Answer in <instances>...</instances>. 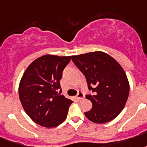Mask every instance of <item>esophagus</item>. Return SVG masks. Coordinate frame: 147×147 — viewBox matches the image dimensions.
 Returning <instances> with one entry per match:
<instances>
[{
    "instance_id": "1",
    "label": "esophagus",
    "mask_w": 147,
    "mask_h": 147,
    "mask_svg": "<svg viewBox=\"0 0 147 147\" xmlns=\"http://www.w3.org/2000/svg\"><path fill=\"white\" fill-rule=\"evenodd\" d=\"M76 99H77V100H82V99H84V94L82 92V91H79V92L78 93L77 95H76Z\"/></svg>"
}]
</instances>
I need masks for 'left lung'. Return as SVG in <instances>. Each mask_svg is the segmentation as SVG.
Instances as JSON below:
<instances>
[{
  "instance_id": "1",
  "label": "left lung",
  "mask_w": 147,
  "mask_h": 147,
  "mask_svg": "<svg viewBox=\"0 0 147 147\" xmlns=\"http://www.w3.org/2000/svg\"><path fill=\"white\" fill-rule=\"evenodd\" d=\"M71 60L85 76L88 90L86 95L92 108L84 115L94 123L112 121L121 113L129 95L127 76L119 63L101 51L72 56Z\"/></svg>"
}]
</instances>
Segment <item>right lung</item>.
Listing matches in <instances>:
<instances>
[{
    "label": "right lung",
    "mask_w": 147,
    "mask_h": 147,
    "mask_svg": "<svg viewBox=\"0 0 147 147\" xmlns=\"http://www.w3.org/2000/svg\"><path fill=\"white\" fill-rule=\"evenodd\" d=\"M71 57L45 55L32 62L24 72L19 96L24 110L43 127L60 125L72 101L61 95L59 80Z\"/></svg>",
    "instance_id": "obj_1"
}]
</instances>
